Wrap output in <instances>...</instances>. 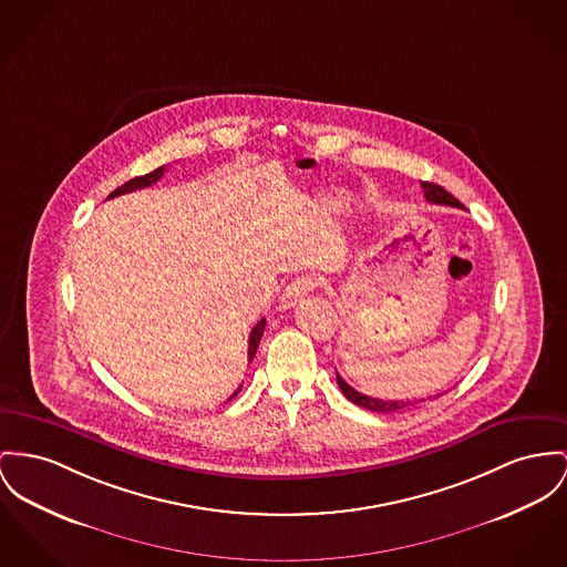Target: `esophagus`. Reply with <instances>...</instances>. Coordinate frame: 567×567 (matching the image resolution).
Instances as JSON below:
<instances>
[{
  "instance_id": "34e87169",
  "label": "esophagus",
  "mask_w": 567,
  "mask_h": 567,
  "mask_svg": "<svg viewBox=\"0 0 567 567\" xmlns=\"http://www.w3.org/2000/svg\"><path fill=\"white\" fill-rule=\"evenodd\" d=\"M313 288H316V279L313 277H297V279H292L286 286V290L281 295V302L286 307H292V305L301 301L302 297H307Z\"/></svg>"
}]
</instances>
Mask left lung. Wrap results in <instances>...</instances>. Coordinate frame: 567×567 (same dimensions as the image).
<instances>
[{
  "label": "left lung",
  "instance_id": "8db88e82",
  "mask_svg": "<svg viewBox=\"0 0 567 567\" xmlns=\"http://www.w3.org/2000/svg\"><path fill=\"white\" fill-rule=\"evenodd\" d=\"M421 187H423V195H425V199L427 202H432V204H445V206H453V208H464L455 197H453L452 193H447V190L443 189V187H439V185H434V183H421ZM338 384H340L341 393L352 402V404H357V406H363L365 411H374V413H395V411H402V409H406V406H415L416 402H411V400H377V398H370V395H363V393H359L357 389H352L343 378L338 374ZM439 398V395H436Z\"/></svg>",
  "mask_w": 567,
  "mask_h": 567
}]
</instances>
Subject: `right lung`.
Here are the masks:
<instances>
[{"label":"right lung","instance_id":"1","mask_svg":"<svg viewBox=\"0 0 567 567\" xmlns=\"http://www.w3.org/2000/svg\"><path fill=\"white\" fill-rule=\"evenodd\" d=\"M163 174H165V165H163V167H156V169L151 172V174H144V176H137V178H133V181L124 183V185H122V187H117L110 197H117V195H124V193H131V190L146 189V187L154 185ZM265 327L266 320L262 318V320L251 329V336H249V361H254V357H256V352H258V346H260V340H262ZM238 393H240V386L229 395V400H231L234 395H238Z\"/></svg>","mask_w":567,"mask_h":567}]
</instances>
